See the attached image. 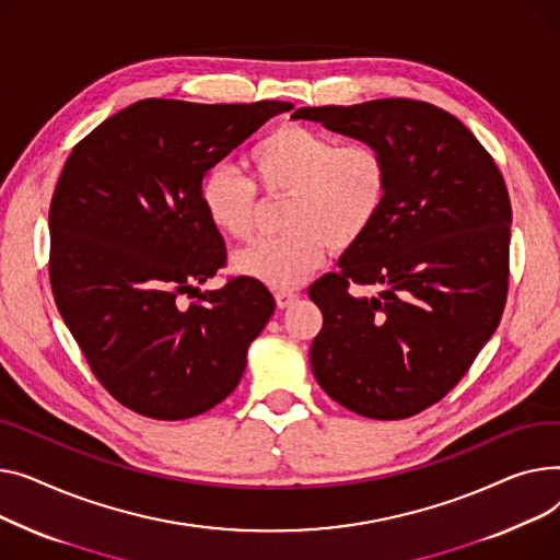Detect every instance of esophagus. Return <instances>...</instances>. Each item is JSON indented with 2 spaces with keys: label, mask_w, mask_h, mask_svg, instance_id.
<instances>
[{
  "label": "esophagus",
  "mask_w": 560,
  "mask_h": 560,
  "mask_svg": "<svg viewBox=\"0 0 560 560\" xmlns=\"http://www.w3.org/2000/svg\"><path fill=\"white\" fill-rule=\"evenodd\" d=\"M295 301H299V293L295 291H276V303L280 310L291 307Z\"/></svg>",
  "instance_id": "34e87169"
}]
</instances>
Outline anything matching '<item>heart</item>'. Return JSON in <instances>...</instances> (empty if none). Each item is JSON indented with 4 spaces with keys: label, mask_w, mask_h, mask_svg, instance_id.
<instances>
[{
    "label": "heart",
    "mask_w": 560,
    "mask_h": 560,
    "mask_svg": "<svg viewBox=\"0 0 560 560\" xmlns=\"http://www.w3.org/2000/svg\"><path fill=\"white\" fill-rule=\"evenodd\" d=\"M257 185L269 196L289 194L284 237L257 242L233 257L237 273L276 291L307 280L330 253L348 250L369 235L390 187L386 155L366 142L343 144L301 124H284L248 153ZM201 206L219 233L248 240L257 191L233 164L217 162L203 174Z\"/></svg>",
    "instance_id": "1"
}]
</instances>
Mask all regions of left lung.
Listing matches in <instances>:
<instances>
[{
	"label": "left lung",
	"mask_w": 560,
	"mask_h": 560,
	"mask_svg": "<svg viewBox=\"0 0 560 560\" xmlns=\"http://www.w3.org/2000/svg\"><path fill=\"white\" fill-rule=\"evenodd\" d=\"M388 160L386 206L337 273L310 287L323 312L310 361L341 407L400 420L458 384L498 330L509 291L511 201L495 160L454 115L413 98L299 108ZM377 285L354 296L352 285Z\"/></svg>",
	"instance_id": "obj_1"
}]
</instances>
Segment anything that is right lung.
<instances>
[{
	"label": "right lung",
	"instance_id": "obj_1",
	"mask_svg": "<svg viewBox=\"0 0 560 560\" xmlns=\"http://www.w3.org/2000/svg\"><path fill=\"white\" fill-rule=\"evenodd\" d=\"M287 102L142 98L68 158L51 208L49 280L94 377L155 420L199 416L233 393L276 301L246 276L199 291L225 265L201 178ZM196 292L187 308L179 295Z\"/></svg>",
	"mask_w": 560,
	"mask_h": 560
}]
</instances>
